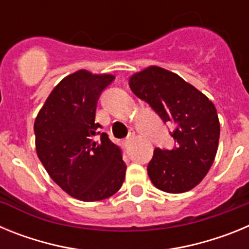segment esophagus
<instances>
[{"label":"esophagus","mask_w":249,"mask_h":249,"mask_svg":"<svg viewBox=\"0 0 249 249\" xmlns=\"http://www.w3.org/2000/svg\"><path fill=\"white\" fill-rule=\"evenodd\" d=\"M133 140H135V132L131 131V132H129V135L127 136V138H126V141H124V142H126V144H127V146H128V144L131 143V142Z\"/></svg>","instance_id":"obj_1"}]
</instances>
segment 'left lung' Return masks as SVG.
I'll list each match as a JSON object with an SVG mask.
<instances>
[{
    "instance_id": "obj_1",
    "label": "left lung",
    "mask_w": 249,
    "mask_h": 249,
    "mask_svg": "<svg viewBox=\"0 0 249 249\" xmlns=\"http://www.w3.org/2000/svg\"><path fill=\"white\" fill-rule=\"evenodd\" d=\"M132 92L146 101L163 122H172L176 147L156 148L147 172L167 193H183L201 183L218 149L219 120L212 101L177 73L149 66L129 77Z\"/></svg>"
}]
</instances>
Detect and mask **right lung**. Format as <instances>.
<instances>
[{
	"instance_id": "right-lung-1",
	"label": "right lung",
	"mask_w": 249,
	"mask_h": 249,
	"mask_svg": "<svg viewBox=\"0 0 249 249\" xmlns=\"http://www.w3.org/2000/svg\"><path fill=\"white\" fill-rule=\"evenodd\" d=\"M113 74L80 70L52 89L35 120L36 152L50 177L83 202L108 198L122 186L127 166L122 151L100 135L96 108Z\"/></svg>"
}]
</instances>
